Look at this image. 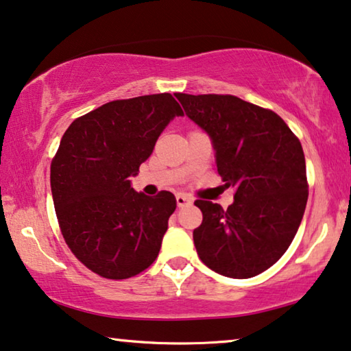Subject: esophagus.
<instances>
[{
  "label": "esophagus",
  "mask_w": 351,
  "mask_h": 351,
  "mask_svg": "<svg viewBox=\"0 0 351 351\" xmlns=\"http://www.w3.org/2000/svg\"><path fill=\"white\" fill-rule=\"evenodd\" d=\"M176 202H177V206H179V207H184L186 204H190L191 199L188 196H185V195H177L176 196Z\"/></svg>",
  "instance_id": "1"
}]
</instances>
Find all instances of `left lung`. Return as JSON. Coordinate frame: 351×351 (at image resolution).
<instances>
[{"label": "left lung", "instance_id": "left-lung-1", "mask_svg": "<svg viewBox=\"0 0 351 351\" xmlns=\"http://www.w3.org/2000/svg\"><path fill=\"white\" fill-rule=\"evenodd\" d=\"M176 98L210 136L218 174L236 190L228 209L195 201L202 212L193 231L197 256L221 276L255 277L280 260L301 225L308 197L301 142L274 110L237 96Z\"/></svg>", "mask_w": 351, "mask_h": 351}]
</instances>
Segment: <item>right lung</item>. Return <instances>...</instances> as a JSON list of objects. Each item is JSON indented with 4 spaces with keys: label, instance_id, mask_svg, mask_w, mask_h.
Returning a JSON list of instances; mask_svg holds the SVG:
<instances>
[{
    "label": "right lung",
    "instance_id": "obj_1",
    "mask_svg": "<svg viewBox=\"0 0 351 351\" xmlns=\"http://www.w3.org/2000/svg\"><path fill=\"white\" fill-rule=\"evenodd\" d=\"M176 115L184 110L171 93L145 95L106 103L64 131L50 165L55 212L66 245L101 277H134L158 256L176 197L145 196L128 179Z\"/></svg>",
    "mask_w": 351,
    "mask_h": 351
}]
</instances>
